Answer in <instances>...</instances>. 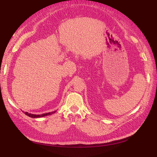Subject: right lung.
<instances>
[{"instance_id":"add662e5","label":"right lung","mask_w":157,"mask_h":157,"mask_svg":"<svg viewBox=\"0 0 157 157\" xmlns=\"http://www.w3.org/2000/svg\"><path fill=\"white\" fill-rule=\"evenodd\" d=\"M56 111H53V112H50V113H44V114H42V115H33V114H31V113H28L27 112H25V114L26 115L29 116V117L31 118H39V117H43L45 116H48L50 115H52V114H53L54 113H56Z\"/></svg>"}]
</instances>
